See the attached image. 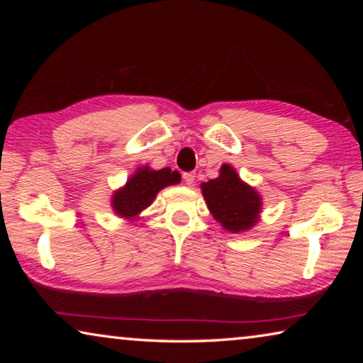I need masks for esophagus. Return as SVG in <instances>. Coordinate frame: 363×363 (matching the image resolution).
Segmentation results:
<instances>
[{
	"mask_svg": "<svg viewBox=\"0 0 363 363\" xmlns=\"http://www.w3.org/2000/svg\"><path fill=\"white\" fill-rule=\"evenodd\" d=\"M182 177H184V181H186L187 186H192V184L195 182V173H184Z\"/></svg>",
	"mask_w": 363,
	"mask_h": 363,
	"instance_id": "34e87169",
	"label": "esophagus"
}]
</instances>
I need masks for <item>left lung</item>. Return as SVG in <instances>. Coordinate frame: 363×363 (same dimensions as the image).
Segmentation results:
<instances>
[{
	"instance_id": "8db88e82",
	"label": "left lung",
	"mask_w": 363,
	"mask_h": 363,
	"mask_svg": "<svg viewBox=\"0 0 363 363\" xmlns=\"http://www.w3.org/2000/svg\"><path fill=\"white\" fill-rule=\"evenodd\" d=\"M201 192L213 218L229 232L247 230L257 223L261 196L229 164L220 167L216 179L201 184Z\"/></svg>"
}]
</instances>
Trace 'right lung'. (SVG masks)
Listing matches in <instances>:
<instances>
[{"label": "right lung", "instance_id": "1", "mask_svg": "<svg viewBox=\"0 0 363 363\" xmlns=\"http://www.w3.org/2000/svg\"><path fill=\"white\" fill-rule=\"evenodd\" d=\"M181 182V174L169 168L153 171L149 167L139 168L138 173L130 177L126 186L113 194L112 205L115 213L121 218H134L149 206L158 190Z\"/></svg>", "mask_w": 363, "mask_h": 363}]
</instances>
